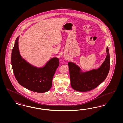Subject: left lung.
Returning a JSON list of instances; mask_svg holds the SVG:
<instances>
[{
    "label": "left lung",
    "instance_id": "8db88e82",
    "mask_svg": "<svg viewBox=\"0 0 123 123\" xmlns=\"http://www.w3.org/2000/svg\"><path fill=\"white\" fill-rule=\"evenodd\" d=\"M106 52L105 61L97 70L81 72L79 67L71 62L68 63L72 88L80 92L88 91L96 88L105 80L110 69V55L108 47Z\"/></svg>",
    "mask_w": 123,
    "mask_h": 123
}]
</instances>
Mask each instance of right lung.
I'll return each instance as SVG.
<instances>
[{"label": "right lung", "instance_id": "right-lung-1", "mask_svg": "<svg viewBox=\"0 0 123 123\" xmlns=\"http://www.w3.org/2000/svg\"><path fill=\"white\" fill-rule=\"evenodd\" d=\"M18 37L12 53L11 62L15 76L18 83L31 91L42 93L52 86L54 74L59 64V59L54 58L43 68H38L21 57L18 48Z\"/></svg>", "mask_w": 123, "mask_h": 123}]
</instances>
